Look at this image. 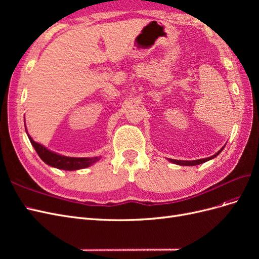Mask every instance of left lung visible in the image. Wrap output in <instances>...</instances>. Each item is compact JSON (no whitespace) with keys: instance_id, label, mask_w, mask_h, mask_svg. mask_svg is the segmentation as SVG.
Segmentation results:
<instances>
[{"instance_id":"1","label":"left lung","mask_w":259,"mask_h":259,"mask_svg":"<svg viewBox=\"0 0 259 259\" xmlns=\"http://www.w3.org/2000/svg\"><path fill=\"white\" fill-rule=\"evenodd\" d=\"M225 146H226V145H225ZM225 146H224L217 153H215L214 155L209 156V158H205V159H199V160H193V161H183V160H174V159H167V160H168L169 162H171V163L177 164V165H182V166H194V165H199V164L205 163V162H207V161H209V160H211V159L216 158V156L224 150Z\"/></svg>"}]
</instances>
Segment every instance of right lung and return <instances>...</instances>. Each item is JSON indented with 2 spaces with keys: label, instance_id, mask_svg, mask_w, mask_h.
I'll return each instance as SVG.
<instances>
[{
  "label": "right lung",
  "instance_id": "1",
  "mask_svg": "<svg viewBox=\"0 0 259 259\" xmlns=\"http://www.w3.org/2000/svg\"><path fill=\"white\" fill-rule=\"evenodd\" d=\"M26 133L30 139L31 145L35 149L38 156H40L44 163H46L52 167L64 170H77L89 167L93 165L94 163H96L97 161L100 160V156H93V158H74V156L61 155L59 153L49 150V149L44 147L43 145L34 142L32 137L28 134L27 127Z\"/></svg>",
  "mask_w": 259,
  "mask_h": 259
}]
</instances>
